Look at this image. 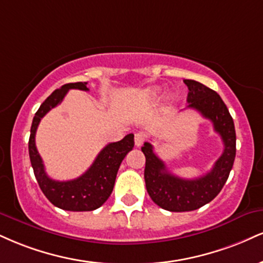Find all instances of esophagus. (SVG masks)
<instances>
[{
  "mask_svg": "<svg viewBox=\"0 0 263 263\" xmlns=\"http://www.w3.org/2000/svg\"><path fill=\"white\" fill-rule=\"evenodd\" d=\"M144 141H145V136L143 134L138 132V134L135 135V144L137 145V147H141V145L144 143Z\"/></svg>",
  "mask_w": 263,
  "mask_h": 263,
  "instance_id": "esophagus-1",
  "label": "esophagus"
}]
</instances>
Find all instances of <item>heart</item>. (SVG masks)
<instances>
[{
    "instance_id": "obj_1",
    "label": "heart",
    "mask_w": 263,
    "mask_h": 263,
    "mask_svg": "<svg viewBox=\"0 0 263 263\" xmlns=\"http://www.w3.org/2000/svg\"><path fill=\"white\" fill-rule=\"evenodd\" d=\"M147 96L151 98V99H157V98H159V96H160V91H159V89H151V90H148L147 91Z\"/></svg>"
}]
</instances>
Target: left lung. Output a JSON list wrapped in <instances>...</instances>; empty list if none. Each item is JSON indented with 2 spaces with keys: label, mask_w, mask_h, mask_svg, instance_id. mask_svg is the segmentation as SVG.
Here are the masks:
<instances>
[{
  "label": "left lung",
  "mask_w": 263,
  "mask_h": 263,
  "mask_svg": "<svg viewBox=\"0 0 263 263\" xmlns=\"http://www.w3.org/2000/svg\"><path fill=\"white\" fill-rule=\"evenodd\" d=\"M187 85V103L204 119L211 120L214 131L224 143L222 156L210 173L201 178L181 179L166 170L165 164L154 153L153 145L145 142L144 180L148 195L163 210L170 212L195 211L213 200L229 178L236 153V135L233 118L219 94L200 82L183 80Z\"/></svg>",
  "instance_id": "1"
}]
</instances>
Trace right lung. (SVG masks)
Instances as JSON below:
<instances>
[{
    "label": "right lung",
    "mask_w": 263,
    "mask_h": 263,
    "mask_svg": "<svg viewBox=\"0 0 263 263\" xmlns=\"http://www.w3.org/2000/svg\"><path fill=\"white\" fill-rule=\"evenodd\" d=\"M69 89L89 90L87 88V82L68 83L62 85L60 89L53 90L51 96L47 97L46 100L41 104L39 110L35 112L30 128V163L41 191L53 205L72 212L94 211L104 204V202L111 195L120 164L135 145L134 135L129 134L125 136L121 141L105 145L98 154L89 169L80 178L68 181H58L50 179L45 172L43 159L36 149V128L40 120L52 107L58 106L61 103Z\"/></svg>",
    "instance_id": "1"
}]
</instances>
